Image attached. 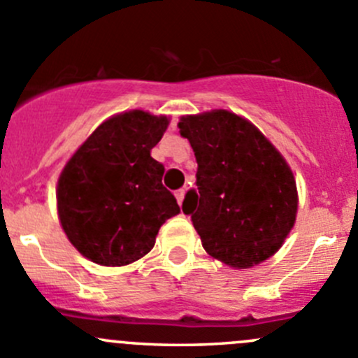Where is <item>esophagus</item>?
Returning a JSON list of instances; mask_svg holds the SVG:
<instances>
[{
    "label": "esophagus",
    "instance_id": "esophagus-1",
    "mask_svg": "<svg viewBox=\"0 0 358 358\" xmlns=\"http://www.w3.org/2000/svg\"><path fill=\"white\" fill-rule=\"evenodd\" d=\"M175 197H176V201H178V204H182V202H183V197H185V190H183V189L176 190V192H175Z\"/></svg>",
    "mask_w": 358,
    "mask_h": 358
}]
</instances>
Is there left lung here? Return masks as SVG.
I'll return each mask as SVG.
<instances>
[{"instance_id": "1", "label": "left lung", "mask_w": 358, "mask_h": 358, "mask_svg": "<svg viewBox=\"0 0 358 358\" xmlns=\"http://www.w3.org/2000/svg\"><path fill=\"white\" fill-rule=\"evenodd\" d=\"M180 135L192 145L196 185L182 209L208 255L249 268L279 251L298 209L296 182L279 150L258 128L229 110L187 115Z\"/></svg>"}]
</instances>
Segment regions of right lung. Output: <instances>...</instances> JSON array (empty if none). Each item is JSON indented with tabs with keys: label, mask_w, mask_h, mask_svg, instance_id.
<instances>
[{
	"label": "right lung",
	"mask_w": 358,
	"mask_h": 358,
	"mask_svg": "<svg viewBox=\"0 0 358 358\" xmlns=\"http://www.w3.org/2000/svg\"><path fill=\"white\" fill-rule=\"evenodd\" d=\"M168 128L164 115L129 110L99 126L76 150L59 178L57 202L74 248L103 266L145 256L162 223L178 215L162 185L164 166L150 150Z\"/></svg>",
	"instance_id": "right-lung-1"
}]
</instances>
